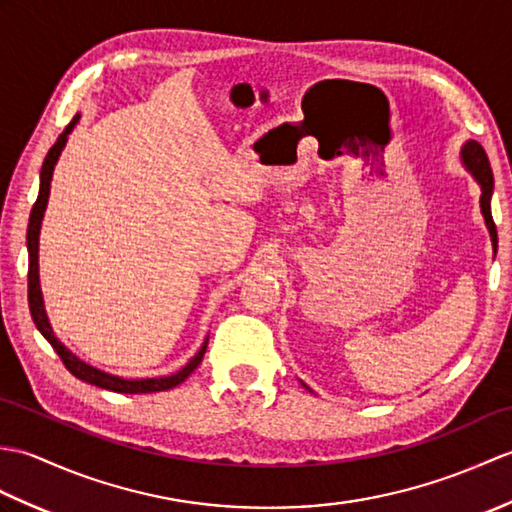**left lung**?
Returning a JSON list of instances; mask_svg holds the SVG:
<instances>
[{"label": "left lung", "mask_w": 512, "mask_h": 512, "mask_svg": "<svg viewBox=\"0 0 512 512\" xmlns=\"http://www.w3.org/2000/svg\"><path fill=\"white\" fill-rule=\"evenodd\" d=\"M462 158L466 162V167L471 169V173L475 176V180L480 182L482 187V213H484V220L488 231H491V239H493V246L497 250V228L493 222V213H491V195H493V169H491V162H488L486 151L480 143H475V140H469V143L464 145L462 149Z\"/></svg>", "instance_id": "8db88e82"}]
</instances>
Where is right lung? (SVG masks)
<instances>
[{
    "mask_svg": "<svg viewBox=\"0 0 512 512\" xmlns=\"http://www.w3.org/2000/svg\"><path fill=\"white\" fill-rule=\"evenodd\" d=\"M76 121H79V116L72 118L70 125L65 127L63 134L57 138V143L50 147L46 160H43L39 195H37V202L32 204L30 220H28V233H26V244H28V308H30V314H32V321H35L37 330L43 334V339H46L52 345V350L59 354L65 369H68L72 376L83 380V383H90V385H96V387L110 389V391H116V394H151V391H167L171 387L180 385L184 378H189L193 369L202 363L204 352H206V343H209V341H204V345L200 347V352L195 354L191 361L180 369L178 374L162 376V378L125 380V378H118V376H112V374H105V372H101V369L90 367L88 363H83L81 358H76L68 350V347H65L61 341H57V336L52 334V328H50L48 317H46V310H43V299H41V288H39V266H37L39 228H41L43 211H46V204H48L52 169H54V165H57V158L61 154L65 140H68V134L72 132V127L76 125Z\"/></svg>",
    "mask_w": 512,
    "mask_h": 512,
    "instance_id": "1",
    "label": "right lung"
}]
</instances>
